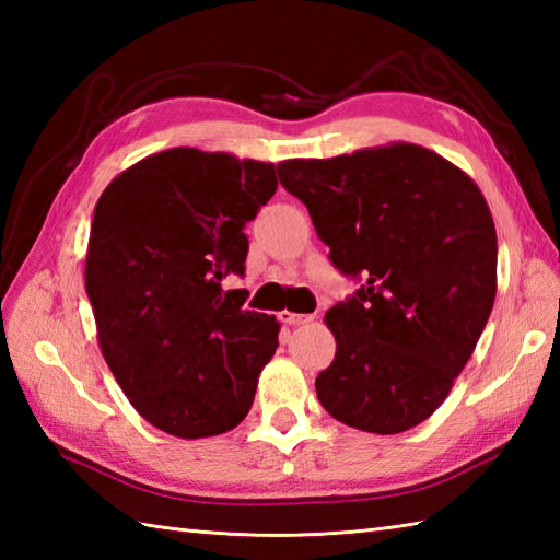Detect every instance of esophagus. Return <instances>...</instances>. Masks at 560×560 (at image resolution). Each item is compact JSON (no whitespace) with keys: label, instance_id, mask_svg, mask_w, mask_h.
<instances>
[{"label":"esophagus","instance_id":"obj_1","mask_svg":"<svg viewBox=\"0 0 560 560\" xmlns=\"http://www.w3.org/2000/svg\"><path fill=\"white\" fill-rule=\"evenodd\" d=\"M279 319L283 325H291V327H299L305 323H313V315H303V313H291V311H281Z\"/></svg>","mask_w":560,"mask_h":560}]
</instances>
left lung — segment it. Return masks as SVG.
<instances>
[{
    "mask_svg": "<svg viewBox=\"0 0 560 560\" xmlns=\"http://www.w3.org/2000/svg\"><path fill=\"white\" fill-rule=\"evenodd\" d=\"M343 277L317 399L337 421L392 435L425 421L467 365L495 301V225L467 173L416 144L277 165Z\"/></svg>",
    "mask_w": 560,
    "mask_h": 560,
    "instance_id": "left-lung-1",
    "label": "left lung"
}]
</instances>
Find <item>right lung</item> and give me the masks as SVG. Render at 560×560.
Instances as JSON below:
<instances>
[{
	"mask_svg": "<svg viewBox=\"0 0 560 560\" xmlns=\"http://www.w3.org/2000/svg\"><path fill=\"white\" fill-rule=\"evenodd\" d=\"M273 163L168 149L105 187L86 293L103 359L132 407L175 438L231 431L253 407L279 323L223 291L243 277L245 225L277 192Z\"/></svg>",
	"mask_w": 560,
	"mask_h": 560,
	"instance_id": "right-lung-1",
	"label": "right lung"
}]
</instances>
